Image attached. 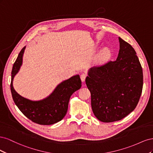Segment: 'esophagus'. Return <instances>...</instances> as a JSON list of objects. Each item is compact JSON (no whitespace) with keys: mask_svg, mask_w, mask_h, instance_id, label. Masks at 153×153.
Here are the masks:
<instances>
[{"mask_svg":"<svg viewBox=\"0 0 153 153\" xmlns=\"http://www.w3.org/2000/svg\"><path fill=\"white\" fill-rule=\"evenodd\" d=\"M87 74L86 73H82L81 74V75H80V78H81V80L84 82H85V78H86V77H87Z\"/></svg>","mask_w":153,"mask_h":153,"instance_id":"34e87169","label":"esophagus"}]
</instances>
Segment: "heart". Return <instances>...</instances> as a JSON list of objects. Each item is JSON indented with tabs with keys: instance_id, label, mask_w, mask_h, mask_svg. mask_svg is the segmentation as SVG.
Returning a JSON list of instances; mask_svg holds the SVG:
<instances>
[{
	"instance_id": "obj_1",
	"label": "heart",
	"mask_w": 153,
	"mask_h": 153,
	"mask_svg": "<svg viewBox=\"0 0 153 153\" xmlns=\"http://www.w3.org/2000/svg\"><path fill=\"white\" fill-rule=\"evenodd\" d=\"M110 57V51L108 48H105L102 50V52L99 55L97 59V62L99 64H103L107 61Z\"/></svg>"
}]
</instances>
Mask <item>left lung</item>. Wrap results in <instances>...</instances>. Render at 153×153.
<instances>
[{
	"mask_svg": "<svg viewBox=\"0 0 153 153\" xmlns=\"http://www.w3.org/2000/svg\"><path fill=\"white\" fill-rule=\"evenodd\" d=\"M119 40L116 61L91 68L85 79L92 112L104 123L119 121L130 114L142 91V68L136 52L123 39Z\"/></svg>",
	"mask_w": 153,
	"mask_h": 153,
	"instance_id": "8db88e82",
	"label": "left lung"
}]
</instances>
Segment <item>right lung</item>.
<instances>
[{"instance_id":"add662e5","label":"right lung","mask_w":153,"mask_h":153,"mask_svg":"<svg viewBox=\"0 0 153 153\" xmlns=\"http://www.w3.org/2000/svg\"><path fill=\"white\" fill-rule=\"evenodd\" d=\"M25 47L23 48L13 64L11 71V91L14 102L25 116L32 122L42 125L56 123L65 116L68 103L73 92L80 89L82 81L76 75L59 84L47 98L40 101H31L18 94L13 86V78L22 64L23 55Z\"/></svg>"}]
</instances>
